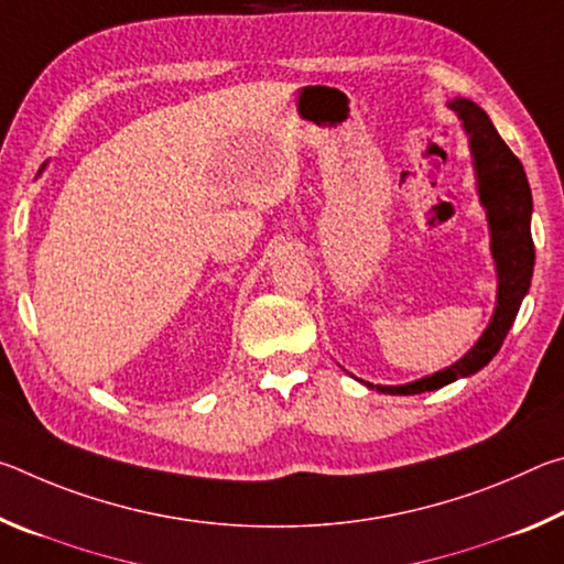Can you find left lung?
Wrapping results in <instances>:
<instances>
[{
    "instance_id": "obj_1",
    "label": "left lung",
    "mask_w": 564,
    "mask_h": 564,
    "mask_svg": "<svg viewBox=\"0 0 564 564\" xmlns=\"http://www.w3.org/2000/svg\"><path fill=\"white\" fill-rule=\"evenodd\" d=\"M451 109L463 119L470 149L475 154L477 188H480V202L488 208L490 236H492V259L498 263V305H495L490 326L485 328L480 340L473 350L463 356L451 368L441 373L427 376L423 380L408 386H376L380 393L390 395H415L425 390H437L463 376H473L488 366L495 352L500 350L505 336L518 316L520 303L530 289L532 265H534V243L530 236V214H532V194L528 176L520 159L512 154L510 147L495 131L488 119L475 101L457 97L451 101ZM373 388V386H368Z\"/></svg>"
}]
</instances>
